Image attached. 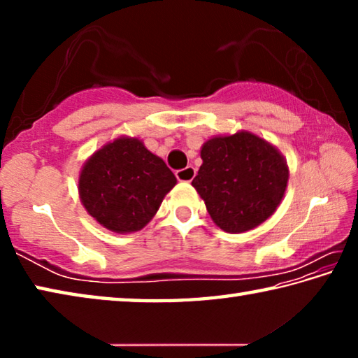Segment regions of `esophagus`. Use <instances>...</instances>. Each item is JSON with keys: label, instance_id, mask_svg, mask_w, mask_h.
<instances>
[{"label": "esophagus", "instance_id": "esophagus-1", "mask_svg": "<svg viewBox=\"0 0 358 358\" xmlns=\"http://www.w3.org/2000/svg\"><path fill=\"white\" fill-rule=\"evenodd\" d=\"M175 177H177L178 181H186V183H189V181H192V178L196 177V169L192 166H187L186 169H180V171L175 172Z\"/></svg>", "mask_w": 358, "mask_h": 358}]
</instances>
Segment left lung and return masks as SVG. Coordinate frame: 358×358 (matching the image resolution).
<instances>
[{
    "mask_svg": "<svg viewBox=\"0 0 358 358\" xmlns=\"http://www.w3.org/2000/svg\"><path fill=\"white\" fill-rule=\"evenodd\" d=\"M203 164L192 186L211 220L229 234L257 227L275 213L289 171L275 147L250 132L215 137L201 151Z\"/></svg>",
    "mask_w": 358,
    "mask_h": 358,
    "instance_id": "8db88e82",
    "label": "left lung"
}]
</instances>
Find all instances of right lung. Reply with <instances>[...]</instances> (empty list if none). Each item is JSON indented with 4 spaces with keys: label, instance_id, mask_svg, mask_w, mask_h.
<instances>
[{
    "label": "right lung",
    "instance_id": "obj_1",
    "mask_svg": "<svg viewBox=\"0 0 358 358\" xmlns=\"http://www.w3.org/2000/svg\"><path fill=\"white\" fill-rule=\"evenodd\" d=\"M177 178L137 138H117L90 157L78 178L83 207L118 234L137 232L159 210Z\"/></svg>",
    "mask_w": 358,
    "mask_h": 358
}]
</instances>
